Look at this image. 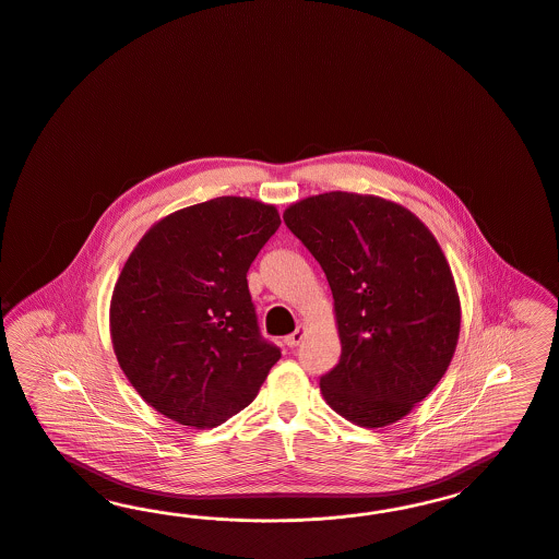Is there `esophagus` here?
<instances>
[{"label": "esophagus", "instance_id": "esophagus-1", "mask_svg": "<svg viewBox=\"0 0 559 559\" xmlns=\"http://www.w3.org/2000/svg\"><path fill=\"white\" fill-rule=\"evenodd\" d=\"M304 335H306V331H304L301 326H297V331H295V333H290L289 336H285V345L290 347V349H293V347H297V345L301 343Z\"/></svg>", "mask_w": 559, "mask_h": 559}]
</instances>
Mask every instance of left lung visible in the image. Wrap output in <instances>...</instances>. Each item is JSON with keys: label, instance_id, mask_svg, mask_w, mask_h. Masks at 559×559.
I'll return each mask as SVG.
<instances>
[{"label": "left lung", "instance_id": "8db88e82", "mask_svg": "<svg viewBox=\"0 0 559 559\" xmlns=\"http://www.w3.org/2000/svg\"><path fill=\"white\" fill-rule=\"evenodd\" d=\"M290 233L335 299L341 359L326 403L366 428L393 425L443 379L460 336V295L420 218L395 201L331 191L289 205Z\"/></svg>", "mask_w": 559, "mask_h": 559}]
</instances>
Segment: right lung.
I'll return each mask as SVG.
<instances>
[{
  "label": "right lung",
  "instance_id": "right-lung-1",
  "mask_svg": "<svg viewBox=\"0 0 559 559\" xmlns=\"http://www.w3.org/2000/svg\"><path fill=\"white\" fill-rule=\"evenodd\" d=\"M281 226L274 205L216 198L154 224L120 272L114 354L179 425L214 428L255 400L281 349L260 335L247 270Z\"/></svg>",
  "mask_w": 559,
  "mask_h": 559
}]
</instances>
